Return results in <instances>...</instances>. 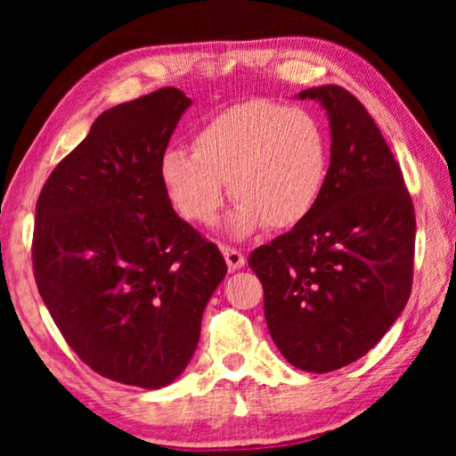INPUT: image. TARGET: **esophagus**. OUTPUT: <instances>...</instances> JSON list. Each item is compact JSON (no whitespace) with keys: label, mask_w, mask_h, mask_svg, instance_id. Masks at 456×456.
Here are the masks:
<instances>
[{"label":"esophagus","mask_w":456,"mask_h":456,"mask_svg":"<svg viewBox=\"0 0 456 456\" xmlns=\"http://www.w3.org/2000/svg\"><path fill=\"white\" fill-rule=\"evenodd\" d=\"M222 253H224V259H226V264H228L230 270H240V267L245 265L247 259H245V255L239 251V248L224 245L222 247Z\"/></svg>","instance_id":"1"}]
</instances>
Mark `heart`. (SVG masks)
<instances>
[{"mask_svg":"<svg viewBox=\"0 0 456 456\" xmlns=\"http://www.w3.org/2000/svg\"><path fill=\"white\" fill-rule=\"evenodd\" d=\"M326 128L307 110L245 102L203 124L192 149L172 147L159 159V180L186 222L209 226L226 197L236 199L230 234L245 239L264 224L292 228L320 201L328 183Z\"/></svg>","mask_w":456,"mask_h":456,"instance_id":"1","label":"heart"}]
</instances>
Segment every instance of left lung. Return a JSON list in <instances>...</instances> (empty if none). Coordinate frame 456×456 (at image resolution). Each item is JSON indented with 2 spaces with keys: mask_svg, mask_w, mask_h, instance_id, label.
Returning a JSON list of instances; mask_svg holds the SVG:
<instances>
[{
  "mask_svg": "<svg viewBox=\"0 0 456 456\" xmlns=\"http://www.w3.org/2000/svg\"><path fill=\"white\" fill-rule=\"evenodd\" d=\"M328 111V183L290 232L248 255L264 286L267 330L303 371L340 370L378 345L413 284L415 209L390 147L338 85L298 93Z\"/></svg>",
  "mask_w": 456,
  "mask_h": 456,
  "instance_id": "obj_1",
  "label": "left lung"
}]
</instances>
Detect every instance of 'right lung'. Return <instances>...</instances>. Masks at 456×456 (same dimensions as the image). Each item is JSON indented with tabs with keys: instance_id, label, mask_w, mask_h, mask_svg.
Segmentation results:
<instances>
[{
	"instance_id": "right-lung-1",
	"label": "right lung",
	"mask_w": 456,
	"mask_h": 456,
	"mask_svg": "<svg viewBox=\"0 0 456 456\" xmlns=\"http://www.w3.org/2000/svg\"><path fill=\"white\" fill-rule=\"evenodd\" d=\"M191 99L164 86L103 111L43 184L35 282L68 345L114 382L161 388L195 353L226 276L214 242L176 216L159 159Z\"/></svg>"
}]
</instances>
